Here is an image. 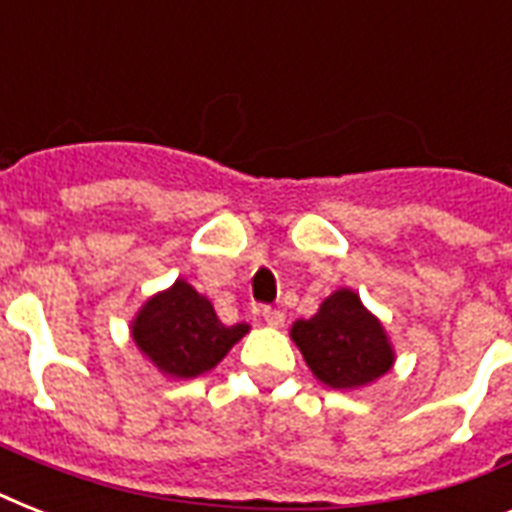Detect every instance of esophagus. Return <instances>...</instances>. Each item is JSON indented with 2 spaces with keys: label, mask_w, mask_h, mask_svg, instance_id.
Here are the masks:
<instances>
[{
  "label": "esophagus",
  "mask_w": 512,
  "mask_h": 512,
  "mask_svg": "<svg viewBox=\"0 0 512 512\" xmlns=\"http://www.w3.org/2000/svg\"><path fill=\"white\" fill-rule=\"evenodd\" d=\"M263 319L268 327H281L284 324V313L279 308H263Z\"/></svg>",
  "instance_id": "obj_1"
}]
</instances>
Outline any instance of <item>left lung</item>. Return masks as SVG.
Here are the masks:
<instances>
[{"instance_id":"obj_1","label":"left lung","mask_w":512,"mask_h":512,"mask_svg":"<svg viewBox=\"0 0 512 512\" xmlns=\"http://www.w3.org/2000/svg\"><path fill=\"white\" fill-rule=\"evenodd\" d=\"M292 340L324 385L353 390L369 385L396 361L380 319L366 311L353 289H337L313 319L292 324Z\"/></svg>"}]
</instances>
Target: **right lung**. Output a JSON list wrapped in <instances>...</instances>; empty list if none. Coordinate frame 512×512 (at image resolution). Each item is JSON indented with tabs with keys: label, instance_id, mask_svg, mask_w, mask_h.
Returning a JSON list of instances; mask_svg holds the SVG:
<instances>
[{
	"label": "right lung",
	"instance_id": "1",
	"mask_svg": "<svg viewBox=\"0 0 512 512\" xmlns=\"http://www.w3.org/2000/svg\"><path fill=\"white\" fill-rule=\"evenodd\" d=\"M249 332V324L225 327L207 297L177 279L154 295L132 321V340L159 372L191 380L215 369Z\"/></svg>",
	"mask_w": 512,
	"mask_h": 512
}]
</instances>
